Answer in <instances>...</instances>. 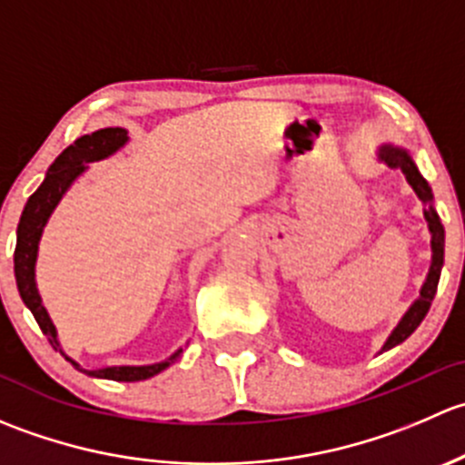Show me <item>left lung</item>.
<instances>
[{
    "instance_id": "8db88e82",
    "label": "left lung",
    "mask_w": 465,
    "mask_h": 465,
    "mask_svg": "<svg viewBox=\"0 0 465 465\" xmlns=\"http://www.w3.org/2000/svg\"><path fill=\"white\" fill-rule=\"evenodd\" d=\"M376 157H378V162L387 163L389 168H401L402 175H405V180L410 182V186L414 189V193L419 195L420 203L425 204L423 215H425V220H428L430 236H432V241H430V247H432V262H430V272H428V276H425L423 288H420L419 299H416V302L407 308V312L402 315V320L398 322V326L393 328L391 335L387 337V341H384L382 349H380V353H384V351L402 344V341H405L407 337H410L411 332L420 326V322H423L425 315H428L430 306H432L436 285H439V279H440V267H443L445 229H443V224H440L439 213H436V209H434L432 189H430L428 180L420 175L419 166H416V162H414V157H411L410 150L401 148V145H393V143H382L378 148Z\"/></svg>"
}]
</instances>
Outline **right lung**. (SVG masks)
<instances>
[{
  "label": "right lung",
  "instance_id": "1",
  "mask_svg": "<svg viewBox=\"0 0 465 465\" xmlns=\"http://www.w3.org/2000/svg\"><path fill=\"white\" fill-rule=\"evenodd\" d=\"M128 130L125 128H103L96 130L92 134H83L81 139H76L69 148H64L63 153L55 157V162L51 163L49 171H46L45 182L37 186L35 193L31 195L29 203H26L25 211H22L20 224H17V245H15V281L17 290H20V297L25 302V306L29 308L35 317L37 326L45 332L49 344L55 351L63 353V346L58 341V332H55L54 322H51L49 312L42 306L40 292H37L35 285V261H37V245H40L42 232H45L46 223H49L51 213L58 206L63 195L67 193L69 186L87 171V163L101 162L107 159L110 154H114L116 150L124 148L128 143ZM184 349H177L171 358L162 360V362L154 364H143V367H105V369H83L76 360H72L69 355H64V360L74 364L78 371H83L85 376L92 378H103V380H116V382H139V380H148L157 373H162L163 369H168L171 364H175L182 358Z\"/></svg>",
  "mask_w": 465,
  "mask_h": 465
}]
</instances>
